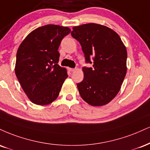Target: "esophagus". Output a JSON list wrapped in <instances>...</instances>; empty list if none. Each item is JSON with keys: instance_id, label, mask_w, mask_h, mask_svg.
<instances>
[{"instance_id": "34e87169", "label": "esophagus", "mask_w": 150, "mask_h": 150, "mask_svg": "<svg viewBox=\"0 0 150 150\" xmlns=\"http://www.w3.org/2000/svg\"><path fill=\"white\" fill-rule=\"evenodd\" d=\"M75 70V68H68V70H69V71H70V72H73Z\"/></svg>"}]
</instances>
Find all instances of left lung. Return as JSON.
<instances>
[{"label":"left lung","instance_id":"left-lung-1","mask_svg":"<svg viewBox=\"0 0 150 150\" xmlns=\"http://www.w3.org/2000/svg\"><path fill=\"white\" fill-rule=\"evenodd\" d=\"M71 35L80 43L86 64L84 79L77 83L83 100L93 106L110 102L120 91L127 74V52L116 32L105 26L86 23L73 28Z\"/></svg>","mask_w":150,"mask_h":150}]
</instances>
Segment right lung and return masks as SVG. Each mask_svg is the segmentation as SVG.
I'll list each match as a JSON object with an SVG mask.
<instances>
[{
	"label": "right lung",
	"instance_id": "right-lung-1",
	"mask_svg": "<svg viewBox=\"0 0 150 150\" xmlns=\"http://www.w3.org/2000/svg\"><path fill=\"white\" fill-rule=\"evenodd\" d=\"M70 32L68 27L45 25L28 34L19 47L16 76L33 103L45 105L59 96L68 74L66 68L58 64V49Z\"/></svg>",
	"mask_w": 150,
	"mask_h": 150
}]
</instances>
